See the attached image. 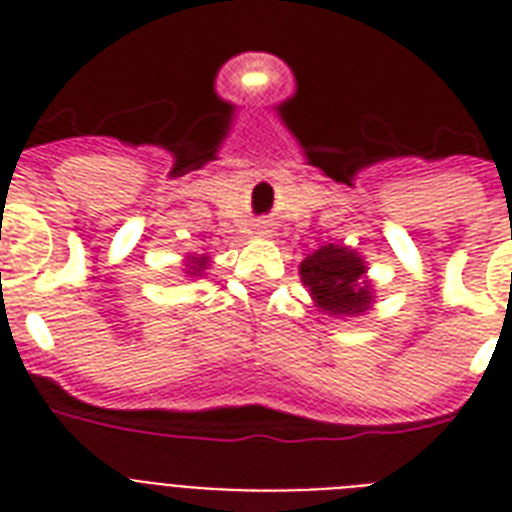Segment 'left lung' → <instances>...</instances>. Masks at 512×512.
<instances>
[{
    "mask_svg": "<svg viewBox=\"0 0 512 512\" xmlns=\"http://www.w3.org/2000/svg\"><path fill=\"white\" fill-rule=\"evenodd\" d=\"M364 273V260L353 249L335 244L316 249L300 265V276L313 300L332 316H356L372 305Z\"/></svg>",
    "mask_w": 512,
    "mask_h": 512,
    "instance_id": "left-lung-1",
    "label": "left lung"
}]
</instances>
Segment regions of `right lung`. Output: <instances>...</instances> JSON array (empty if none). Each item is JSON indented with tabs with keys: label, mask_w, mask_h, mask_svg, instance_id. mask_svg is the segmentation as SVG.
Listing matches in <instances>:
<instances>
[{
	"label": "right lung",
	"mask_w": 512,
	"mask_h": 512,
	"mask_svg": "<svg viewBox=\"0 0 512 512\" xmlns=\"http://www.w3.org/2000/svg\"><path fill=\"white\" fill-rule=\"evenodd\" d=\"M204 265H207V257H193L191 263H188V273H191V276H199L201 271H204Z\"/></svg>",
	"instance_id": "right-lung-1"
}]
</instances>
